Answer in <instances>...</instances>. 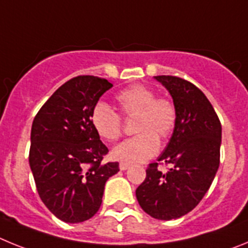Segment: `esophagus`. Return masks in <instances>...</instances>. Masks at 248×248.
<instances>
[{
    "label": "esophagus",
    "instance_id": "esophagus-1",
    "mask_svg": "<svg viewBox=\"0 0 248 248\" xmlns=\"http://www.w3.org/2000/svg\"><path fill=\"white\" fill-rule=\"evenodd\" d=\"M119 168H120V170H123V171H124V170H128V169L130 168V164H128V163H120Z\"/></svg>",
    "mask_w": 248,
    "mask_h": 248
}]
</instances>
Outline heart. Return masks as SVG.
I'll return each instance as SVG.
<instances>
[{
    "instance_id": "1",
    "label": "heart",
    "mask_w": 248,
    "mask_h": 248,
    "mask_svg": "<svg viewBox=\"0 0 248 248\" xmlns=\"http://www.w3.org/2000/svg\"><path fill=\"white\" fill-rule=\"evenodd\" d=\"M122 114L135 118V137L118 144L111 150L114 159L126 163H143L159 150L160 138H168L176 125V108L171 100L155 98L153 89L143 84H134L117 94ZM92 125L100 138L115 141L122 135V118L104 102L94 105L91 115Z\"/></svg>"
}]
</instances>
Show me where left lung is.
I'll return each instance as SVG.
<instances>
[{
  "label": "left lung",
  "mask_w": 248,
  "mask_h": 248,
  "mask_svg": "<svg viewBox=\"0 0 248 248\" xmlns=\"http://www.w3.org/2000/svg\"><path fill=\"white\" fill-rule=\"evenodd\" d=\"M165 87L176 108V125L157 161L149 164L145 180L135 191L141 209L157 220L179 218L202 200L220 165L221 123L200 89L172 76L154 77Z\"/></svg>",
  "instance_id": "left-lung-1"
}]
</instances>
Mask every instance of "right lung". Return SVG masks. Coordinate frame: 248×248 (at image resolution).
<instances>
[{"label": "right lung", "instance_id": "right-lung-1", "mask_svg": "<svg viewBox=\"0 0 248 248\" xmlns=\"http://www.w3.org/2000/svg\"><path fill=\"white\" fill-rule=\"evenodd\" d=\"M113 87L109 80L79 76L61 85L34 117L30 166L37 191L59 220L83 222L97 214L107 180L119 164H103L108 148L92 125V110Z\"/></svg>", "mask_w": 248, "mask_h": 248}]
</instances>
